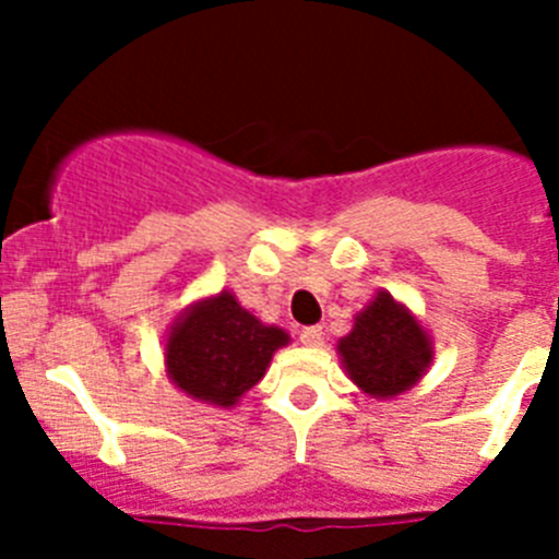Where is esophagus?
Segmentation results:
<instances>
[{"instance_id": "obj_1", "label": "esophagus", "mask_w": 559, "mask_h": 559, "mask_svg": "<svg viewBox=\"0 0 559 559\" xmlns=\"http://www.w3.org/2000/svg\"><path fill=\"white\" fill-rule=\"evenodd\" d=\"M322 328L319 324H313V328H302L299 330V341H302L305 347H319L322 344Z\"/></svg>"}]
</instances>
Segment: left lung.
<instances>
[{"label":"left lung","instance_id":"1","mask_svg":"<svg viewBox=\"0 0 559 559\" xmlns=\"http://www.w3.org/2000/svg\"><path fill=\"white\" fill-rule=\"evenodd\" d=\"M349 378L372 397L406 392L431 364L426 330L389 294H378L367 310L355 316V328L338 341Z\"/></svg>","mask_w":559,"mask_h":559}]
</instances>
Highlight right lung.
<instances>
[{
  "mask_svg": "<svg viewBox=\"0 0 559 559\" xmlns=\"http://www.w3.org/2000/svg\"><path fill=\"white\" fill-rule=\"evenodd\" d=\"M288 344V333L269 328L218 294L187 310L167 338V374L190 397L235 406L265 374L271 355Z\"/></svg>",
  "mask_w": 559,
  "mask_h": 559,
  "instance_id": "add662e5",
  "label": "right lung"
}]
</instances>
